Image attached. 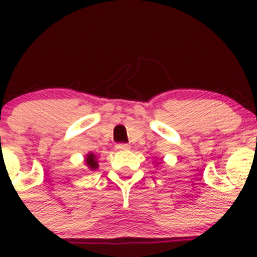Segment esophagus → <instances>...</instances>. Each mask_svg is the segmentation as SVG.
<instances>
[{
    "label": "esophagus",
    "mask_w": 257,
    "mask_h": 257,
    "mask_svg": "<svg viewBox=\"0 0 257 257\" xmlns=\"http://www.w3.org/2000/svg\"><path fill=\"white\" fill-rule=\"evenodd\" d=\"M115 149H118V150H128V149H131V145H129V144H124V143L116 144L115 145Z\"/></svg>",
    "instance_id": "esophagus-1"
}]
</instances>
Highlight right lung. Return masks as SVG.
Returning a JSON list of instances; mask_svg holds the SVG:
<instances>
[{
    "mask_svg": "<svg viewBox=\"0 0 257 257\" xmlns=\"http://www.w3.org/2000/svg\"><path fill=\"white\" fill-rule=\"evenodd\" d=\"M85 164L87 167L89 168L90 170H95L98 169V162H97V157H95L93 153H89V154L85 157Z\"/></svg>",
    "mask_w": 257,
    "mask_h": 257,
    "instance_id": "obj_1",
    "label": "right lung"
}]
</instances>
